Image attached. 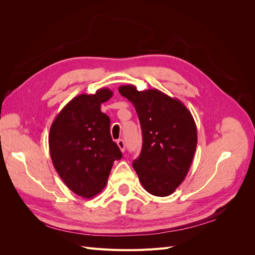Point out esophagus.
<instances>
[{
	"instance_id": "obj_1",
	"label": "esophagus",
	"mask_w": 255,
	"mask_h": 255,
	"mask_svg": "<svg viewBox=\"0 0 255 255\" xmlns=\"http://www.w3.org/2000/svg\"><path fill=\"white\" fill-rule=\"evenodd\" d=\"M117 144L119 146V149L121 150V152H125L126 150V144H125V141H123V139H118L117 140Z\"/></svg>"
}]
</instances>
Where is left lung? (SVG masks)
Segmentation results:
<instances>
[{"label":"left lung","instance_id":"8db88e82","mask_svg":"<svg viewBox=\"0 0 255 255\" xmlns=\"http://www.w3.org/2000/svg\"><path fill=\"white\" fill-rule=\"evenodd\" d=\"M139 118L142 149L133 167L143 188L156 197L171 195L187 175L197 148L194 117L180 100L157 89L119 87Z\"/></svg>","mask_w":255,"mask_h":255}]
</instances>
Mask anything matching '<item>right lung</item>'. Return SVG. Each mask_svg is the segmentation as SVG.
I'll list each match as a JSON object with an SVG mask.
<instances>
[{
  "label": "right lung",
  "instance_id": "right-lung-1",
  "mask_svg": "<svg viewBox=\"0 0 255 255\" xmlns=\"http://www.w3.org/2000/svg\"><path fill=\"white\" fill-rule=\"evenodd\" d=\"M113 97L102 88L95 95L73 98L53 121L49 148L54 168L66 186L80 197L90 199L105 187L114 161L122 157L112 139L111 119L101 104Z\"/></svg>",
  "mask_w": 255,
  "mask_h": 255
}]
</instances>
